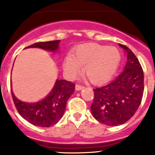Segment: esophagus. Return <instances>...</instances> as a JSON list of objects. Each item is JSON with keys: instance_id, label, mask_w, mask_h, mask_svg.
I'll return each mask as SVG.
<instances>
[{"instance_id": "34e87169", "label": "esophagus", "mask_w": 155, "mask_h": 155, "mask_svg": "<svg viewBox=\"0 0 155 155\" xmlns=\"http://www.w3.org/2000/svg\"><path fill=\"white\" fill-rule=\"evenodd\" d=\"M84 86L82 85H80V84H76V86H75V88H76V90H78V91H80V90H82L83 88H84Z\"/></svg>"}]
</instances>
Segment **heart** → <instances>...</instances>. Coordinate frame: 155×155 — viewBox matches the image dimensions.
<instances>
[{
    "label": "heart",
    "mask_w": 155,
    "mask_h": 155,
    "mask_svg": "<svg viewBox=\"0 0 155 155\" xmlns=\"http://www.w3.org/2000/svg\"><path fill=\"white\" fill-rule=\"evenodd\" d=\"M121 54L115 46H106L97 43H87L68 53L64 61L67 74L74 78L84 66V74L93 83L98 84L109 80L117 70Z\"/></svg>",
    "instance_id": "1"
}]
</instances>
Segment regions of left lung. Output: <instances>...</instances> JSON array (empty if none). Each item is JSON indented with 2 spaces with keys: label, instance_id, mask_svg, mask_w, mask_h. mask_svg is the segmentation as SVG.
<instances>
[{
  "label": "left lung",
  "instance_id": "8db88e82",
  "mask_svg": "<svg viewBox=\"0 0 155 155\" xmlns=\"http://www.w3.org/2000/svg\"><path fill=\"white\" fill-rule=\"evenodd\" d=\"M127 56L124 71L113 81L95 87L91 105L94 118L108 126L125 124L135 114L143 94V72L138 59L124 45Z\"/></svg>",
  "mask_w": 155,
  "mask_h": 155
}]
</instances>
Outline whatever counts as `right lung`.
Returning a JSON list of instances; mask_svg holds the SVG:
<instances>
[{"label": "right lung", "mask_w": 155, "mask_h": 155, "mask_svg": "<svg viewBox=\"0 0 155 155\" xmlns=\"http://www.w3.org/2000/svg\"><path fill=\"white\" fill-rule=\"evenodd\" d=\"M60 40L35 42L26 48H40L55 52ZM75 84L65 80H57L51 92L35 103H27L18 99L12 91V98L18 112L30 124L40 127H49L58 123L65 111L67 101L73 94Z\"/></svg>", "instance_id": "1"}]
</instances>
